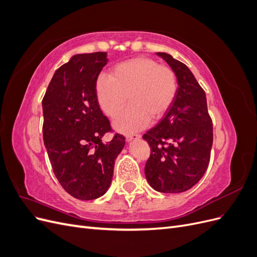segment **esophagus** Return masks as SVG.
<instances>
[{
	"mask_svg": "<svg viewBox=\"0 0 257 257\" xmlns=\"http://www.w3.org/2000/svg\"><path fill=\"white\" fill-rule=\"evenodd\" d=\"M142 136L139 134H130L126 135V141L127 142H132V141H136V139H139Z\"/></svg>",
	"mask_w": 257,
	"mask_h": 257,
	"instance_id": "1",
	"label": "esophagus"
}]
</instances>
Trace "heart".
<instances>
[{
    "label": "heart",
    "instance_id": "1",
    "mask_svg": "<svg viewBox=\"0 0 257 257\" xmlns=\"http://www.w3.org/2000/svg\"><path fill=\"white\" fill-rule=\"evenodd\" d=\"M177 76L172 68L158 61L138 57L116 64L109 76L99 75L95 81L98 105L108 116L114 118V126L124 133L145 127L151 120L164 115L177 94Z\"/></svg>",
    "mask_w": 257,
    "mask_h": 257
}]
</instances>
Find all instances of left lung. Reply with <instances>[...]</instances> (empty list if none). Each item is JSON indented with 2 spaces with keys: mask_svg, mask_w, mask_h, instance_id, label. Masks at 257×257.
Instances as JSON below:
<instances>
[{
  "mask_svg": "<svg viewBox=\"0 0 257 257\" xmlns=\"http://www.w3.org/2000/svg\"><path fill=\"white\" fill-rule=\"evenodd\" d=\"M157 54L175 72L178 89L163 119L143 136L151 149L145 174L155 191L181 193L206 173L213 143L212 120L206 93L189 67L168 53Z\"/></svg>",
  "mask_w": 257,
  "mask_h": 257,
  "instance_id": "obj_1",
  "label": "left lung"
}]
</instances>
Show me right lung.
Segmentation results:
<instances>
[{"instance_id": "add662e5", "label": "right lung", "mask_w": 257, "mask_h": 257, "mask_svg": "<svg viewBox=\"0 0 257 257\" xmlns=\"http://www.w3.org/2000/svg\"><path fill=\"white\" fill-rule=\"evenodd\" d=\"M106 52L75 54L59 67L43 98V137L53 173L69 195L91 200L107 192L114 160L125 145L111 132L95 94V81L107 64Z\"/></svg>"}]
</instances>
